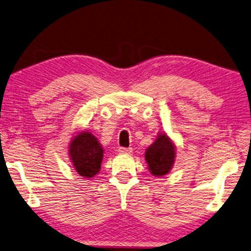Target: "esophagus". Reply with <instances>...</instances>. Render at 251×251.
I'll list each match as a JSON object with an SVG mask.
<instances>
[{"mask_svg": "<svg viewBox=\"0 0 251 251\" xmlns=\"http://www.w3.org/2000/svg\"><path fill=\"white\" fill-rule=\"evenodd\" d=\"M119 152H120V153H130V152H132V148H119Z\"/></svg>", "mask_w": 251, "mask_h": 251, "instance_id": "esophagus-1", "label": "esophagus"}]
</instances>
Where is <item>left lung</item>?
<instances>
[{
	"instance_id": "obj_1",
	"label": "left lung",
	"mask_w": 251,
	"mask_h": 251,
	"mask_svg": "<svg viewBox=\"0 0 251 251\" xmlns=\"http://www.w3.org/2000/svg\"><path fill=\"white\" fill-rule=\"evenodd\" d=\"M175 146L168 135L160 133L154 142L147 149L146 161L154 176L168 174L174 164Z\"/></svg>"
}]
</instances>
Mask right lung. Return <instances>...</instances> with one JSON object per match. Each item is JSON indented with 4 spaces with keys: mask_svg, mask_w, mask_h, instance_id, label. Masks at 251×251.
<instances>
[{
    "mask_svg": "<svg viewBox=\"0 0 251 251\" xmlns=\"http://www.w3.org/2000/svg\"><path fill=\"white\" fill-rule=\"evenodd\" d=\"M69 156L77 173L82 177L90 178L99 173L103 149L95 135L82 131L70 142Z\"/></svg>",
    "mask_w": 251,
    "mask_h": 251,
    "instance_id": "right-lung-1",
    "label": "right lung"
}]
</instances>
